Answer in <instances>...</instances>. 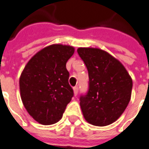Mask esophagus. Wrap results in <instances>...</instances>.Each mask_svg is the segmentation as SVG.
Returning <instances> with one entry per match:
<instances>
[{
    "mask_svg": "<svg viewBox=\"0 0 149 149\" xmlns=\"http://www.w3.org/2000/svg\"><path fill=\"white\" fill-rule=\"evenodd\" d=\"M73 91H74L75 96H77V94H78V91H79V89H78V87H73Z\"/></svg>",
    "mask_w": 149,
    "mask_h": 149,
    "instance_id": "34e87169",
    "label": "esophagus"
}]
</instances>
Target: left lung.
I'll list each match as a JSON object with an SVG mask.
<instances>
[{"label":"left lung","instance_id":"left-lung-1","mask_svg":"<svg viewBox=\"0 0 149 149\" xmlns=\"http://www.w3.org/2000/svg\"><path fill=\"white\" fill-rule=\"evenodd\" d=\"M77 52L88 71V91L79 97L84 119L104 127L115 122L130 100L132 79L114 57L98 48L79 47Z\"/></svg>","mask_w":149,"mask_h":149}]
</instances>
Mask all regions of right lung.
<instances>
[{"instance_id": "right-lung-1", "label": "right lung", "mask_w": 149, "mask_h": 149, "mask_svg": "<svg viewBox=\"0 0 149 149\" xmlns=\"http://www.w3.org/2000/svg\"><path fill=\"white\" fill-rule=\"evenodd\" d=\"M74 53L71 46L52 44L37 52L19 79L22 103L34 120L44 125L59 121L73 97L66 62Z\"/></svg>"}]
</instances>
